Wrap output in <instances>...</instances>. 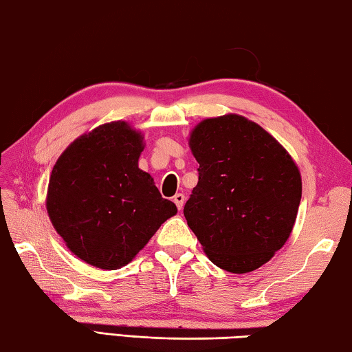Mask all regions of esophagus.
Here are the masks:
<instances>
[{
    "label": "esophagus",
    "instance_id": "34e87169",
    "mask_svg": "<svg viewBox=\"0 0 352 352\" xmlns=\"http://www.w3.org/2000/svg\"><path fill=\"white\" fill-rule=\"evenodd\" d=\"M174 204L177 205L178 210H182L183 205H184V195L183 194H175L174 195Z\"/></svg>",
    "mask_w": 352,
    "mask_h": 352
}]
</instances>
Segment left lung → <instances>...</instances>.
Here are the masks:
<instances>
[{
  "label": "left lung",
  "mask_w": 352,
  "mask_h": 352,
  "mask_svg": "<svg viewBox=\"0 0 352 352\" xmlns=\"http://www.w3.org/2000/svg\"><path fill=\"white\" fill-rule=\"evenodd\" d=\"M190 151L199 183L184 217L220 269H259L289 239L301 200V177L285 148L237 115L205 119L192 130Z\"/></svg>",
  "instance_id": "1"
}]
</instances>
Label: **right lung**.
I'll return each mask as SVG.
<instances>
[{"label": "right lung", "mask_w": 352, "mask_h": 352, "mask_svg": "<svg viewBox=\"0 0 352 352\" xmlns=\"http://www.w3.org/2000/svg\"><path fill=\"white\" fill-rule=\"evenodd\" d=\"M142 138L126 122L104 124L76 140L51 172L46 208L77 258L116 270L177 212L138 168Z\"/></svg>", "instance_id": "obj_1"}]
</instances>
